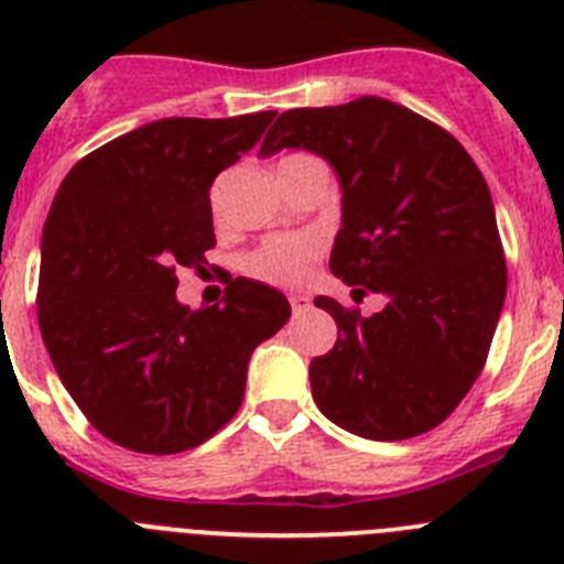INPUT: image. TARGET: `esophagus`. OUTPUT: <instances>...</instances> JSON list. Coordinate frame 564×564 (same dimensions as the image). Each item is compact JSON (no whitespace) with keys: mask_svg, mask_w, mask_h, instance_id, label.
<instances>
[{"mask_svg":"<svg viewBox=\"0 0 564 564\" xmlns=\"http://www.w3.org/2000/svg\"><path fill=\"white\" fill-rule=\"evenodd\" d=\"M291 307H293V316H299V313L311 311L313 299L305 296V293H291Z\"/></svg>","mask_w":564,"mask_h":564,"instance_id":"1","label":"esophagus"}]
</instances>
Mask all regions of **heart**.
Listing matches in <instances>:
<instances>
[{
  "label": "heart",
  "mask_w": 564,
  "mask_h": 564,
  "mask_svg": "<svg viewBox=\"0 0 564 564\" xmlns=\"http://www.w3.org/2000/svg\"><path fill=\"white\" fill-rule=\"evenodd\" d=\"M318 257V239L313 237H273L246 259V271L268 285L296 288L313 271Z\"/></svg>",
  "instance_id": "1"
}]
</instances>
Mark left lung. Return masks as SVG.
Segmentation results:
<instances>
[{
	"mask_svg": "<svg viewBox=\"0 0 564 564\" xmlns=\"http://www.w3.org/2000/svg\"><path fill=\"white\" fill-rule=\"evenodd\" d=\"M307 149L341 186L330 271L387 299L361 316L330 296L338 341L311 361L313 401L336 426L406 441L455 412L486 364L506 302V259L480 169L446 129L378 96L288 109L262 158Z\"/></svg>",
	"mask_w": 564,
	"mask_h": 564,
	"instance_id": "left-lung-1",
	"label": "left lung"
}]
</instances>
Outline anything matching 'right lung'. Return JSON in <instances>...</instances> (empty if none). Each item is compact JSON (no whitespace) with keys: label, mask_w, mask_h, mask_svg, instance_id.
Segmentation results:
<instances>
[{"label":"right lung","mask_w":564,"mask_h":564,"mask_svg":"<svg viewBox=\"0 0 564 564\" xmlns=\"http://www.w3.org/2000/svg\"><path fill=\"white\" fill-rule=\"evenodd\" d=\"M276 112L161 118L69 169L42 234L39 327L87 421L123 449L177 455L237 415L248 358L291 318L253 279L220 305H181L177 268L214 248L208 188Z\"/></svg>","instance_id":"right-lung-1"}]
</instances>
